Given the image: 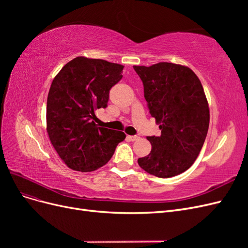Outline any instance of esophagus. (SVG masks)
<instances>
[{
    "mask_svg": "<svg viewBox=\"0 0 248 248\" xmlns=\"http://www.w3.org/2000/svg\"><path fill=\"white\" fill-rule=\"evenodd\" d=\"M127 138H128L131 141H134V140H138L140 138L138 137V136H128V137H127Z\"/></svg>",
    "mask_w": 248,
    "mask_h": 248,
    "instance_id": "34e87169",
    "label": "esophagus"
}]
</instances>
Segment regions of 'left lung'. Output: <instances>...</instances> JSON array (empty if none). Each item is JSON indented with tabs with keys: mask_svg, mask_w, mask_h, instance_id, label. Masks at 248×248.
<instances>
[{
	"mask_svg": "<svg viewBox=\"0 0 248 248\" xmlns=\"http://www.w3.org/2000/svg\"><path fill=\"white\" fill-rule=\"evenodd\" d=\"M133 69L161 130L159 137H147L152 149L139 158V166L159 178L177 176L192 166L207 137L210 114L204 89L196 73L182 65L160 62Z\"/></svg>",
	"mask_w": 248,
	"mask_h": 248,
	"instance_id": "obj_1",
	"label": "left lung"
}]
</instances>
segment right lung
I'll use <instances>...</instances> for the list:
<instances>
[{"instance_id":"right-lung-1","label":"right lung","mask_w":248,"mask_h":248,"mask_svg":"<svg viewBox=\"0 0 248 248\" xmlns=\"http://www.w3.org/2000/svg\"><path fill=\"white\" fill-rule=\"evenodd\" d=\"M124 66L78 57L51 82L46 104V130L51 145L68 168L92 171L107 164L122 131L95 124L94 110L106 108L109 90L122 78Z\"/></svg>"}]
</instances>
